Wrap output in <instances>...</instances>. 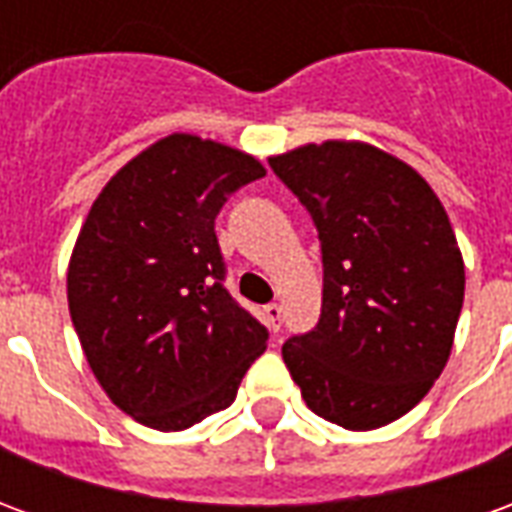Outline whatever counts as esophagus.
Instances as JSON below:
<instances>
[{"label":"esophagus","instance_id":"obj_1","mask_svg":"<svg viewBox=\"0 0 512 512\" xmlns=\"http://www.w3.org/2000/svg\"><path fill=\"white\" fill-rule=\"evenodd\" d=\"M263 315H266L268 329H271V332H279V326H282V307H279V304H266Z\"/></svg>","mask_w":512,"mask_h":512}]
</instances>
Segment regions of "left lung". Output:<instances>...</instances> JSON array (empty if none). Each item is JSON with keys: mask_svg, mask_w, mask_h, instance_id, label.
<instances>
[{"mask_svg": "<svg viewBox=\"0 0 512 512\" xmlns=\"http://www.w3.org/2000/svg\"><path fill=\"white\" fill-rule=\"evenodd\" d=\"M268 164L312 216L323 260L321 318L282 359L318 417L389 425L450 359L463 307L450 219L414 169L373 145H304Z\"/></svg>", "mask_w": 512, "mask_h": 512, "instance_id": "1", "label": "left lung"}]
</instances>
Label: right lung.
I'll use <instances>...</instances> for the list:
<instances>
[{"label":"right lung","mask_w":512,"mask_h":512,"mask_svg":"<svg viewBox=\"0 0 512 512\" xmlns=\"http://www.w3.org/2000/svg\"><path fill=\"white\" fill-rule=\"evenodd\" d=\"M257 158L172 134L131 158L87 213L68 307L98 384L128 417L186 430L235 400L268 332L224 288L216 216Z\"/></svg>","instance_id":"obj_1"}]
</instances>
